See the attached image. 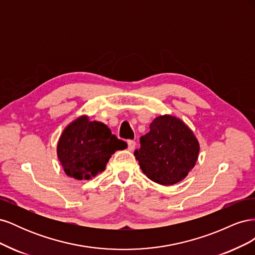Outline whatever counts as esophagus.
<instances>
[{"instance_id":"34e87169","label":"esophagus","mask_w":255,"mask_h":255,"mask_svg":"<svg viewBox=\"0 0 255 255\" xmlns=\"http://www.w3.org/2000/svg\"><path fill=\"white\" fill-rule=\"evenodd\" d=\"M128 150L133 151L136 146V142L134 140H128Z\"/></svg>"}]
</instances>
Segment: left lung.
Listing matches in <instances>:
<instances>
[{"instance_id": "obj_1", "label": "left lung", "mask_w": 255, "mask_h": 255, "mask_svg": "<svg viewBox=\"0 0 255 255\" xmlns=\"http://www.w3.org/2000/svg\"><path fill=\"white\" fill-rule=\"evenodd\" d=\"M199 142L192 130L173 116H159L152 121L150 132L140 137V148L134 155L142 172L160 185L181 182L195 167Z\"/></svg>"}]
</instances>
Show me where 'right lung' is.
<instances>
[{
    "mask_svg": "<svg viewBox=\"0 0 255 255\" xmlns=\"http://www.w3.org/2000/svg\"><path fill=\"white\" fill-rule=\"evenodd\" d=\"M128 143L112 134L104 123L82 116L61 133L57 156L67 175L76 180H90L102 172L110 158Z\"/></svg>",
    "mask_w": 255,
    "mask_h": 255,
    "instance_id": "obj_1",
    "label": "right lung"
}]
</instances>
